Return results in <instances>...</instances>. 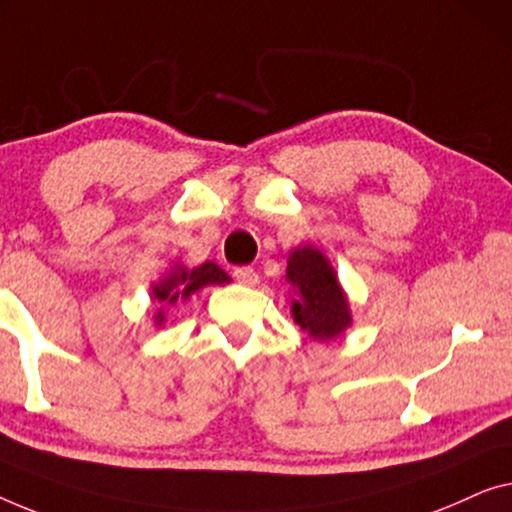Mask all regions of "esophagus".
I'll return each mask as SVG.
<instances>
[{
	"label": "esophagus",
	"instance_id": "esophagus-1",
	"mask_svg": "<svg viewBox=\"0 0 512 512\" xmlns=\"http://www.w3.org/2000/svg\"><path fill=\"white\" fill-rule=\"evenodd\" d=\"M234 278L239 280V283H243V285H257V280H259L257 271L253 269V266H236Z\"/></svg>",
	"mask_w": 512,
	"mask_h": 512
}]
</instances>
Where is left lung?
I'll list each match as a JSON object with an SVG mask.
<instances>
[{
    "label": "left lung",
    "mask_w": 512,
    "mask_h": 512,
    "mask_svg": "<svg viewBox=\"0 0 512 512\" xmlns=\"http://www.w3.org/2000/svg\"><path fill=\"white\" fill-rule=\"evenodd\" d=\"M287 280L297 287L292 315L306 334L327 341L350 325V311L336 273L320 250H294L287 262Z\"/></svg>",
    "instance_id": "left-lung-1"
}]
</instances>
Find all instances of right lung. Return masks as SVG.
Segmentation results:
<instances>
[{
  "mask_svg": "<svg viewBox=\"0 0 512 512\" xmlns=\"http://www.w3.org/2000/svg\"><path fill=\"white\" fill-rule=\"evenodd\" d=\"M229 283V276L220 269L218 264L206 262L197 266V269H176L169 273L167 278L162 280L160 285L153 287V297L157 301H167V304H174L181 297H190L192 292L201 290L206 285H225Z\"/></svg>",
  "mask_w": 512,
  "mask_h": 512,
  "instance_id": "add662e5",
  "label": "right lung"
}]
</instances>
